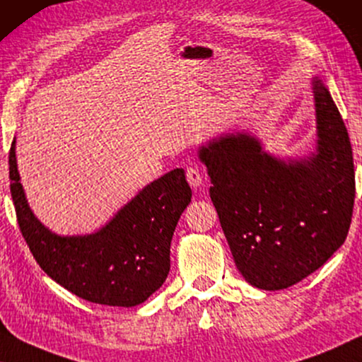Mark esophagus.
Listing matches in <instances>:
<instances>
[{
  "label": "esophagus",
  "instance_id": "obj_1",
  "mask_svg": "<svg viewBox=\"0 0 362 362\" xmlns=\"http://www.w3.org/2000/svg\"><path fill=\"white\" fill-rule=\"evenodd\" d=\"M202 180H203V175L202 172L198 170V167H188L187 169V182L190 183L192 188H200L202 185Z\"/></svg>",
  "mask_w": 362,
  "mask_h": 362
}]
</instances>
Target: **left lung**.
I'll return each mask as SVG.
<instances>
[{"label": "left lung", "mask_w": 362, "mask_h": 362, "mask_svg": "<svg viewBox=\"0 0 362 362\" xmlns=\"http://www.w3.org/2000/svg\"><path fill=\"white\" fill-rule=\"evenodd\" d=\"M315 152L277 157L247 131L226 132L198 149L210 197L234 264L252 287L282 290L338 251L354 205L348 131L327 86L312 77Z\"/></svg>", "instance_id": "left-lung-1"}]
</instances>
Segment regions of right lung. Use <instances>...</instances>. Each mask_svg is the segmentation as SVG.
<instances>
[{"mask_svg": "<svg viewBox=\"0 0 362 362\" xmlns=\"http://www.w3.org/2000/svg\"><path fill=\"white\" fill-rule=\"evenodd\" d=\"M9 180L19 228L40 269L69 292L110 307H136L165 282L170 243L183 210L192 202L185 170L167 172L121 206L90 234L62 236L30 210L16 160L9 151Z\"/></svg>", "mask_w": 362, "mask_h": 362, "instance_id": "obj_1", "label": "right lung"}]
</instances>
